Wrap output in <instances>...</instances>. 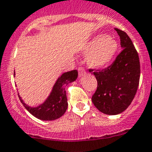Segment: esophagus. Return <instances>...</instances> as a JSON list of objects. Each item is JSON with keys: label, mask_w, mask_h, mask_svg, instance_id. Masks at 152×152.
<instances>
[{"label": "esophagus", "mask_w": 152, "mask_h": 152, "mask_svg": "<svg viewBox=\"0 0 152 152\" xmlns=\"http://www.w3.org/2000/svg\"><path fill=\"white\" fill-rule=\"evenodd\" d=\"M78 72H79V76H80V77H81V76H83V75L86 74V71H85L84 69L82 68V67H80V68L78 69Z\"/></svg>", "instance_id": "34e87169"}]
</instances>
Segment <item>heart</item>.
Returning <instances> with one entry per match:
<instances>
[{
  "label": "heart",
  "mask_w": 152,
  "mask_h": 152,
  "mask_svg": "<svg viewBox=\"0 0 152 152\" xmlns=\"http://www.w3.org/2000/svg\"><path fill=\"white\" fill-rule=\"evenodd\" d=\"M118 49L114 38L98 35L89 41L83 47V54L87 55L86 62L90 68L103 69L111 62Z\"/></svg>",
  "instance_id": "b5f03b06"
}]
</instances>
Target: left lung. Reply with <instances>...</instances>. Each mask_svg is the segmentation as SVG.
<instances>
[{"mask_svg":"<svg viewBox=\"0 0 152 152\" xmlns=\"http://www.w3.org/2000/svg\"><path fill=\"white\" fill-rule=\"evenodd\" d=\"M115 30L121 39V52L110 66L94 72L97 89L92 101L108 115L119 114L129 107L137 93L141 72L138 54L131 39L124 31Z\"/></svg>","mask_w":152,"mask_h":152,"instance_id":"left-lung-1","label":"left lung"}]
</instances>
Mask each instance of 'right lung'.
<instances>
[{"label":"right lung","mask_w":152,"mask_h":152,"mask_svg":"<svg viewBox=\"0 0 152 152\" xmlns=\"http://www.w3.org/2000/svg\"><path fill=\"white\" fill-rule=\"evenodd\" d=\"M15 76V72L14 73ZM77 70H72L62 74L52 87V92L43 104L38 107H31L27 105L19 96V99L25 109L34 117L42 121H53L62 117L68 107V102L66 97V87L70 83L77 79Z\"/></svg>","instance_id":"1"}]
</instances>
